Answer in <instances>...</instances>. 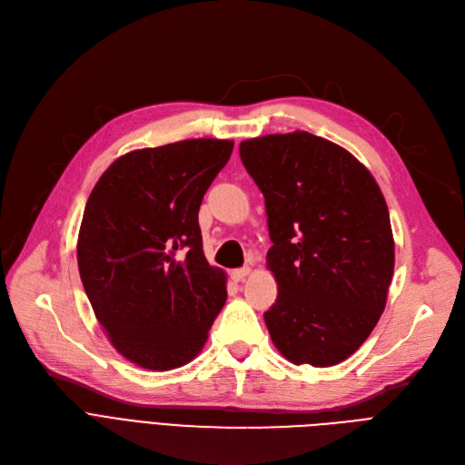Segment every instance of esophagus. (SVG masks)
<instances>
[{
    "label": "esophagus",
    "instance_id": "34e87169",
    "mask_svg": "<svg viewBox=\"0 0 465 465\" xmlns=\"http://www.w3.org/2000/svg\"><path fill=\"white\" fill-rule=\"evenodd\" d=\"M251 273H252V270L249 265H245V267H239V270H233L232 277H233V281H242L245 277H249Z\"/></svg>",
    "mask_w": 465,
    "mask_h": 465
}]
</instances>
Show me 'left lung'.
I'll use <instances>...</instances> for the list:
<instances>
[{
    "mask_svg": "<svg viewBox=\"0 0 465 465\" xmlns=\"http://www.w3.org/2000/svg\"><path fill=\"white\" fill-rule=\"evenodd\" d=\"M239 154L273 241L267 270L279 296L263 312L272 341L298 365L347 360L377 326L394 275L377 181L343 146L300 130L242 141Z\"/></svg>",
    "mask_w": 465,
    "mask_h": 465,
    "instance_id": "1",
    "label": "left lung"
}]
</instances>
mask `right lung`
Wrapping results in <instances>:
<instances>
[{
  "instance_id": "add662e5",
  "label": "right lung",
  "mask_w": 465,
  "mask_h": 465,
  "mask_svg": "<svg viewBox=\"0 0 465 465\" xmlns=\"http://www.w3.org/2000/svg\"><path fill=\"white\" fill-rule=\"evenodd\" d=\"M232 151L228 139L132 151L107 167L86 202L81 281L113 347L139 368L192 361L226 303V273L205 260L198 213Z\"/></svg>"
}]
</instances>
